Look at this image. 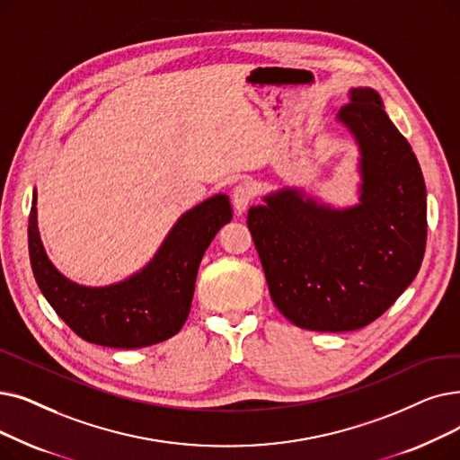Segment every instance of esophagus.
<instances>
[{
    "label": "esophagus",
    "instance_id": "34e87169",
    "mask_svg": "<svg viewBox=\"0 0 460 460\" xmlns=\"http://www.w3.org/2000/svg\"><path fill=\"white\" fill-rule=\"evenodd\" d=\"M233 207L238 210V212H244L248 208V205L252 203L253 199V190H252V184L248 181H243L238 182L234 188H233Z\"/></svg>",
    "mask_w": 460,
    "mask_h": 460
}]
</instances>
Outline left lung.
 Masks as SVG:
<instances>
[{
    "instance_id": "1",
    "label": "left lung",
    "mask_w": 460,
    "mask_h": 460,
    "mask_svg": "<svg viewBox=\"0 0 460 460\" xmlns=\"http://www.w3.org/2000/svg\"><path fill=\"white\" fill-rule=\"evenodd\" d=\"M338 119L361 148V203L346 210L282 190L248 210L272 303L308 331L367 327L413 282L427 244V190L402 133L370 88H353Z\"/></svg>"
}]
</instances>
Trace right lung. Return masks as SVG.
Here are the masks:
<instances>
[{"label": "right lung", "instance_id": "obj_1", "mask_svg": "<svg viewBox=\"0 0 460 460\" xmlns=\"http://www.w3.org/2000/svg\"><path fill=\"white\" fill-rule=\"evenodd\" d=\"M231 217L229 199L214 195L178 219L145 270L116 286L84 288L69 282L49 261L37 231L33 195L28 226L31 269L50 306L83 341L118 349L152 346L186 323L199 263Z\"/></svg>", "mask_w": 460, "mask_h": 460}]
</instances>
